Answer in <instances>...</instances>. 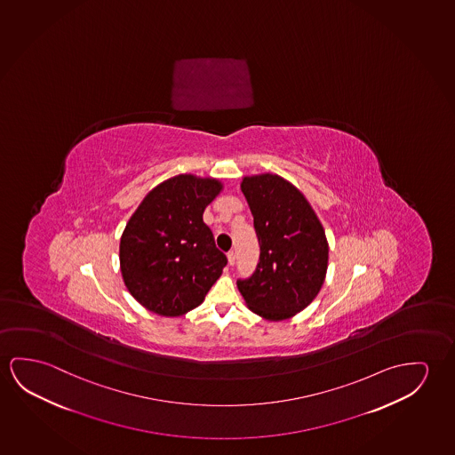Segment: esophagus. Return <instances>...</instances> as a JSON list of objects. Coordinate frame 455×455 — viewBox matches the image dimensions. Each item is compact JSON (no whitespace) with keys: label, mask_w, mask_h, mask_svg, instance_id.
Returning a JSON list of instances; mask_svg holds the SVG:
<instances>
[{"label":"esophagus","mask_w":455,"mask_h":455,"mask_svg":"<svg viewBox=\"0 0 455 455\" xmlns=\"http://www.w3.org/2000/svg\"><path fill=\"white\" fill-rule=\"evenodd\" d=\"M227 259H228V265H235V259H236V255H235V252L233 251H230V252L227 253Z\"/></svg>","instance_id":"34e87169"}]
</instances>
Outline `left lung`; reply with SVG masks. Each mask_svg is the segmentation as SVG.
Instances as JSON below:
<instances>
[{"label":"left lung","mask_w":455,"mask_h":455,"mask_svg":"<svg viewBox=\"0 0 455 455\" xmlns=\"http://www.w3.org/2000/svg\"><path fill=\"white\" fill-rule=\"evenodd\" d=\"M241 190L259 243L255 273L238 280L247 307L267 322L288 320L314 301L328 271L329 245L301 190L273 173L244 176Z\"/></svg>","instance_id":"8db88e82"}]
</instances>
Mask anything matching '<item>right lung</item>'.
Masks as SVG:
<instances>
[{
  "label": "right lung",
  "mask_w": 455,
  "mask_h": 455,
  "mask_svg": "<svg viewBox=\"0 0 455 455\" xmlns=\"http://www.w3.org/2000/svg\"><path fill=\"white\" fill-rule=\"evenodd\" d=\"M224 189L216 178L178 175L141 200L119 243V267L129 293L161 316L198 307L222 275L227 257L203 212Z\"/></svg>",
  "instance_id": "add662e5"
}]
</instances>
